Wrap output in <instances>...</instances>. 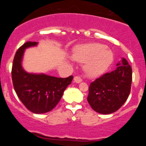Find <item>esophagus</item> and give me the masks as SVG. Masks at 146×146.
<instances>
[{"label": "esophagus", "instance_id": "esophagus-1", "mask_svg": "<svg viewBox=\"0 0 146 146\" xmlns=\"http://www.w3.org/2000/svg\"><path fill=\"white\" fill-rule=\"evenodd\" d=\"M74 81L75 82H77V83H79V82H82V79H81V77L80 76H76L74 78Z\"/></svg>", "mask_w": 146, "mask_h": 146}]
</instances>
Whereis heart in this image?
<instances>
[{"mask_svg": "<svg viewBox=\"0 0 146 146\" xmlns=\"http://www.w3.org/2000/svg\"><path fill=\"white\" fill-rule=\"evenodd\" d=\"M102 44H91L77 47L74 58L86 63V70L90 75L99 76L106 72L113 61V54Z\"/></svg>", "mask_w": 146, "mask_h": 146, "instance_id": "b5f03b06", "label": "heart"}]
</instances>
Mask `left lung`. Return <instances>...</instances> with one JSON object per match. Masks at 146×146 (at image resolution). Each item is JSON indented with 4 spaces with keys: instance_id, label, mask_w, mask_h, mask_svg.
<instances>
[{
    "instance_id": "1",
    "label": "left lung",
    "mask_w": 146,
    "mask_h": 146,
    "mask_svg": "<svg viewBox=\"0 0 146 146\" xmlns=\"http://www.w3.org/2000/svg\"><path fill=\"white\" fill-rule=\"evenodd\" d=\"M132 69L126 59L116 69L96 78L89 86L88 102L92 109L102 114L117 111L124 104L131 91Z\"/></svg>"
}]
</instances>
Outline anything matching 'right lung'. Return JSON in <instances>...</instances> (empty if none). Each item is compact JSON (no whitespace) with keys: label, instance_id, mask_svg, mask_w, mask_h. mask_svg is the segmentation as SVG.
Segmentation results:
<instances>
[{"label":"right lung","instance_id":"obj_1","mask_svg":"<svg viewBox=\"0 0 146 146\" xmlns=\"http://www.w3.org/2000/svg\"><path fill=\"white\" fill-rule=\"evenodd\" d=\"M36 44V42H27L18 49L13 60L11 78L15 92L25 108L32 113L41 114L52 110L57 105L73 76L59 78L24 71L21 66L24 50Z\"/></svg>","mask_w":146,"mask_h":146}]
</instances>
